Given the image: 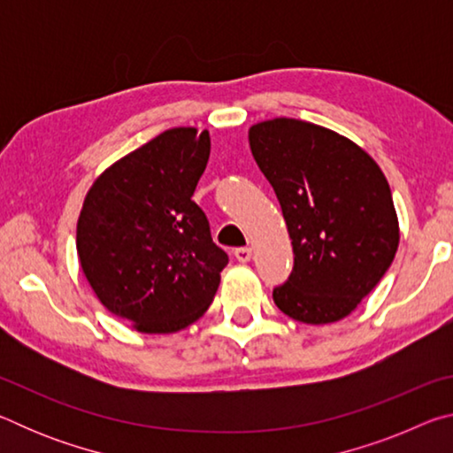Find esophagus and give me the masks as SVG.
<instances>
[{
	"instance_id": "obj_1",
	"label": "esophagus",
	"mask_w": 453,
	"mask_h": 453,
	"mask_svg": "<svg viewBox=\"0 0 453 453\" xmlns=\"http://www.w3.org/2000/svg\"><path fill=\"white\" fill-rule=\"evenodd\" d=\"M234 256H235L237 262L245 264V262H250V259H251V250H250V248H237V250L234 251Z\"/></svg>"
}]
</instances>
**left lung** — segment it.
Segmentation results:
<instances>
[{"label": "left lung", "mask_w": 453, "mask_h": 453, "mask_svg": "<svg viewBox=\"0 0 453 453\" xmlns=\"http://www.w3.org/2000/svg\"><path fill=\"white\" fill-rule=\"evenodd\" d=\"M256 164L272 183L294 248L273 302L303 324L349 316L392 265L400 227L380 165L348 137L275 118L250 127Z\"/></svg>", "instance_id": "obj_1"}]
</instances>
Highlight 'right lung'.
<instances>
[{
    "label": "right lung",
    "mask_w": 453,
    "mask_h": 453,
    "mask_svg": "<svg viewBox=\"0 0 453 453\" xmlns=\"http://www.w3.org/2000/svg\"><path fill=\"white\" fill-rule=\"evenodd\" d=\"M210 134L173 127L99 175L78 219V256L113 316L143 334H172L210 308L227 254L191 199Z\"/></svg>",
    "instance_id": "obj_1"
}]
</instances>
